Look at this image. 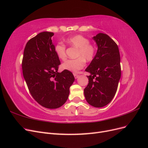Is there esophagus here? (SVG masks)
<instances>
[{
	"label": "esophagus",
	"mask_w": 148,
	"mask_h": 148,
	"mask_svg": "<svg viewBox=\"0 0 148 148\" xmlns=\"http://www.w3.org/2000/svg\"><path fill=\"white\" fill-rule=\"evenodd\" d=\"M73 75H74V77H75V79H77V78H78L79 77V75H77V74H76V73H74Z\"/></svg>",
	"instance_id": "esophagus-1"
}]
</instances>
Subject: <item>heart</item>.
I'll use <instances>...</instances> for the list:
<instances>
[{"label":"heart","mask_w":148,"mask_h":148,"mask_svg":"<svg viewBox=\"0 0 148 148\" xmlns=\"http://www.w3.org/2000/svg\"><path fill=\"white\" fill-rule=\"evenodd\" d=\"M66 42L71 47L77 49V59L69 60L62 65V69L71 72L76 73L83 69L85 65V60L91 61L95 56L96 48L89 43V39L82 35H76L66 39ZM55 52L57 57L62 60H65L66 47L64 44L58 43L55 46Z\"/></svg>","instance_id":"1"}]
</instances>
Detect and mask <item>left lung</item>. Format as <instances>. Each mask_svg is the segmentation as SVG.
<instances>
[{
	"instance_id": "1",
	"label": "left lung",
	"mask_w": 148,
	"mask_h": 148,
	"mask_svg": "<svg viewBox=\"0 0 148 148\" xmlns=\"http://www.w3.org/2000/svg\"><path fill=\"white\" fill-rule=\"evenodd\" d=\"M92 39L97 46V52L85 70L88 86L84 89L85 99L89 105L102 107L114 98L121 77L120 56L118 46L108 35L99 33Z\"/></svg>"
}]
</instances>
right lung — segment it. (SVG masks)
Listing matches in <instances>:
<instances>
[{
	"mask_svg": "<svg viewBox=\"0 0 148 148\" xmlns=\"http://www.w3.org/2000/svg\"><path fill=\"white\" fill-rule=\"evenodd\" d=\"M53 34L44 31L29 40L22 60L23 77L31 96L47 109H57L65 104L75 81L71 71L57 72L60 62L51 39Z\"/></svg>",
	"mask_w": 148,
	"mask_h": 148,
	"instance_id": "obj_1",
	"label": "right lung"
}]
</instances>
